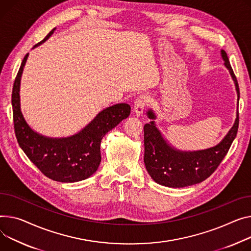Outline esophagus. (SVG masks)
<instances>
[{
    "label": "esophagus",
    "mask_w": 251,
    "mask_h": 251,
    "mask_svg": "<svg viewBox=\"0 0 251 251\" xmlns=\"http://www.w3.org/2000/svg\"><path fill=\"white\" fill-rule=\"evenodd\" d=\"M148 97L145 95H142L136 99V101L134 103V112L136 116H140L143 113L145 107L148 105Z\"/></svg>",
    "instance_id": "esophagus-1"
}]
</instances>
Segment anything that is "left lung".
Returning a JSON list of instances; mask_svg holds the SVG:
<instances>
[{
    "label": "left lung",
    "instance_id": "obj_1",
    "mask_svg": "<svg viewBox=\"0 0 251 251\" xmlns=\"http://www.w3.org/2000/svg\"><path fill=\"white\" fill-rule=\"evenodd\" d=\"M226 68L235 82L239 101V87L225 50H221ZM148 118L155 119L154 113L147 112ZM239 117L225 138L215 147L194 152H182L172 148L162 138L151 121L144 125V163L149 176L159 185L170 188H183L208 178L218 168L237 135Z\"/></svg>",
    "mask_w": 251,
    "mask_h": 251
}]
</instances>
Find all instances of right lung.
<instances>
[{
    "label": "right lung",
    "mask_w": 251,
    "mask_h": 251,
    "mask_svg": "<svg viewBox=\"0 0 251 251\" xmlns=\"http://www.w3.org/2000/svg\"><path fill=\"white\" fill-rule=\"evenodd\" d=\"M35 44H41L52 34ZM28 53L23 58L16 75L12 91L13 121L17 141L28 158L47 177L61 182L86 179L99 168L101 162L102 138L106 133L130 115L131 107L122 103L99 113L96 118L77 134L68 138H48L33 131L26 123L20 110V79Z\"/></svg>",
    "instance_id": "1"
}]
</instances>
